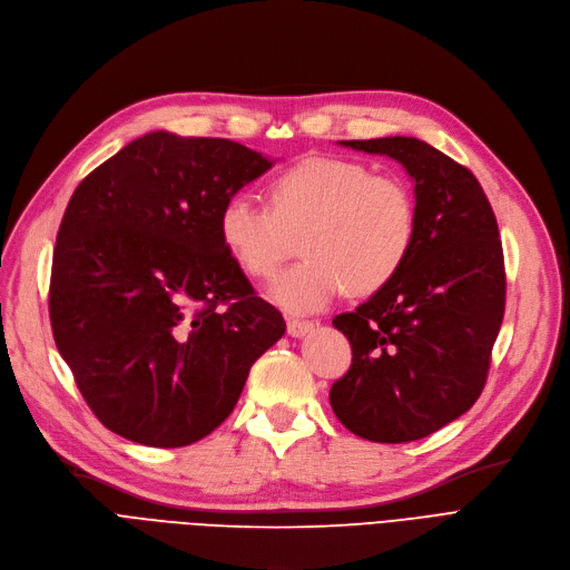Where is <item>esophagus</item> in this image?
<instances>
[{
	"instance_id": "esophagus-1",
	"label": "esophagus",
	"mask_w": 570,
	"mask_h": 570,
	"mask_svg": "<svg viewBox=\"0 0 570 570\" xmlns=\"http://www.w3.org/2000/svg\"><path fill=\"white\" fill-rule=\"evenodd\" d=\"M313 330L311 321H302V317H287V334L292 336H304Z\"/></svg>"
}]
</instances>
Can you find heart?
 <instances>
[{
    "label": "heart",
    "mask_w": 570,
    "mask_h": 570,
    "mask_svg": "<svg viewBox=\"0 0 570 570\" xmlns=\"http://www.w3.org/2000/svg\"><path fill=\"white\" fill-rule=\"evenodd\" d=\"M268 203L229 196L217 234L226 255L255 281L276 276L302 234L306 257L271 287L285 311H321L346 287L372 294L412 255L416 200L397 175L372 173L351 158L308 156L273 177Z\"/></svg>",
    "instance_id": "1"
}]
</instances>
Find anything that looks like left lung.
Segmentation results:
<instances>
[{"mask_svg":"<svg viewBox=\"0 0 570 570\" xmlns=\"http://www.w3.org/2000/svg\"><path fill=\"white\" fill-rule=\"evenodd\" d=\"M412 177L416 240L397 276L332 325L351 341L330 404L353 435L402 444L428 438L482 395L505 315L498 222L476 177L416 138L346 140Z\"/></svg>","mask_w":570,"mask_h":570,"instance_id":"8db88e82","label":"left lung"}]
</instances>
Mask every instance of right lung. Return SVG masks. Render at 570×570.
<instances>
[{
  "instance_id": "1",
  "label": "right lung",
  "mask_w": 570,
  "mask_h": 570,
  "mask_svg": "<svg viewBox=\"0 0 570 570\" xmlns=\"http://www.w3.org/2000/svg\"><path fill=\"white\" fill-rule=\"evenodd\" d=\"M268 168L238 142L156 130L67 203L51 330L90 412L117 435L161 449L210 435L285 334L217 234L224 200Z\"/></svg>"
}]
</instances>
